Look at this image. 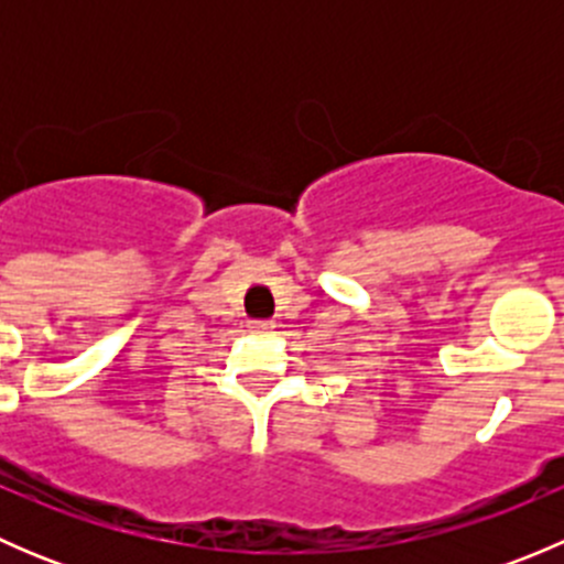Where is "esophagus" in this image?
Masks as SVG:
<instances>
[{"instance_id":"1","label":"esophagus","mask_w":564,"mask_h":564,"mask_svg":"<svg viewBox=\"0 0 564 564\" xmlns=\"http://www.w3.org/2000/svg\"><path fill=\"white\" fill-rule=\"evenodd\" d=\"M248 327H250V333H270L275 324H272V322H250Z\"/></svg>"}]
</instances>
